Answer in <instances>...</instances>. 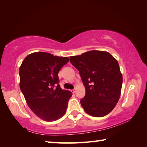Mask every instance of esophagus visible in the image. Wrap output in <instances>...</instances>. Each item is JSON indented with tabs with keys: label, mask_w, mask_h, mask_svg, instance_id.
I'll list each match as a JSON object with an SVG mask.
<instances>
[{
	"label": "esophagus",
	"mask_w": 147,
	"mask_h": 147,
	"mask_svg": "<svg viewBox=\"0 0 147 147\" xmlns=\"http://www.w3.org/2000/svg\"><path fill=\"white\" fill-rule=\"evenodd\" d=\"M71 92L72 93H75V90H74V89L71 90Z\"/></svg>",
	"instance_id": "esophagus-1"
}]
</instances>
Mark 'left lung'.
<instances>
[{
    "label": "left lung",
    "mask_w": 147,
    "mask_h": 147,
    "mask_svg": "<svg viewBox=\"0 0 147 147\" xmlns=\"http://www.w3.org/2000/svg\"><path fill=\"white\" fill-rule=\"evenodd\" d=\"M71 63L79 71L85 87L80 103L87 114L105 116L113 110L120 98L123 76L117 61L107 52L92 51L71 56Z\"/></svg>",
    "instance_id": "obj_1"
}]
</instances>
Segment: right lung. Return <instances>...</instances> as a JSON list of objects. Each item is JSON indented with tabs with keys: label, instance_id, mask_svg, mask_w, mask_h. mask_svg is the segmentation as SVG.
Masks as SVG:
<instances>
[{
	"label": "right lung",
	"instance_id": "add662e5",
	"mask_svg": "<svg viewBox=\"0 0 147 147\" xmlns=\"http://www.w3.org/2000/svg\"><path fill=\"white\" fill-rule=\"evenodd\" d=\"M68 62L67 57L38 52L28 55L20 67L21 92L31 110L43 121H56L66 112L73 94L61 88L58 73Z\"/></svg>",
	"mask_w": 147,
	"mask_h": 147
}]
</instances>
